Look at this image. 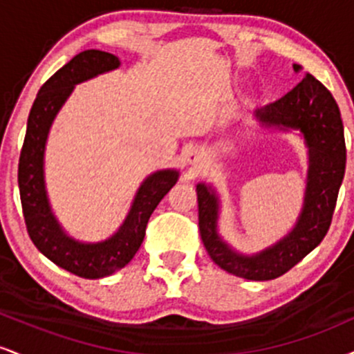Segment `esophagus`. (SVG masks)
Masks as SVG:
<instances>
[{
  "instance_id": "esophagus-1",
  "label": "esophagus",
  "mask_w": 354,
  "mask_h": 354,
  "mask_svg": "<svg viewBox=\"0 0 354 354\" xmlns=\"http://www.w3.org/2000/svg\"><path fill=\"white\" fill-rule=\"evenodd\" d=\"M201 158H203V153H201L198 148H193V149H191V151L188 153V161H189V165H198V163H200V161H201Z\"/></svg>"
}]
</instances>
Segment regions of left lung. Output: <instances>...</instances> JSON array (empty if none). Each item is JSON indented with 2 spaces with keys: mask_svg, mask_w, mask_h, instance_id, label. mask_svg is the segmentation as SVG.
<instances>
[{
  "mask_svg": "<svg viewBox=\"0 0 354 354\" xmlns=\"http://www.w3.org/2000/svg\"><path fill=\"white\" fill-rule=\"evenodd\" d=\"M293 68L296 73L301 71L299 64ZM254 118L266 128L299 129L306 143V189L295 228L259 253H238L219 236V198L205 183L196 185L198 225L203 245L221 270L239 278L268 281L298 265L326 236L344 176L346 145L338 104L308 73L283 98L256 109Z\"/></svg>",
  "mask_w": 354,
  "mask_h": 354,
  "instance_id": "1",
  "label": "left lung"
}]
</instances>
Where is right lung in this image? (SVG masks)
<instances>
[{"label":"right lung","mask_w":354,"mask_h":354,"mask_svg":"<svg viewBox=\"0 0 354 354\" xmlns=\"http://www.w3.org/2000/svg\"><path fill=\"white\" fill-rule=\"evenodd\" d=\"M118 66L120 59L111 53L86 50L56 71L39 88L19 154V196L31 241L55 265L86 279L104 278L131 261L143 243L149 216L180 178L176 169L149 174L138 188L123 225L104 241L83 243L68 236L53 214L44 185V148L53 121L76 84Z\"/></svg>","instance_id":"right-lung-1"}]
</instances>
